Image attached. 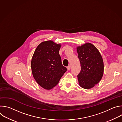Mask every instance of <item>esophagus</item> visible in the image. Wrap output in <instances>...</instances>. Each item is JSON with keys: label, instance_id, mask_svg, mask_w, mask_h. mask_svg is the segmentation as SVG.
<instances>
[{"label": "esophagus", "instance_id": "esophagus-1", "mask_svg": "<svg viewBox=\"0 0 122 122\" xmlns=\"http://www.w3.org/2000/svg\"><path fill=\"white\" fill-rule=\"evenodd\" d=\"M71 66H67V67H66V68H67V69L68 71H69V70H70L71 69Z\"/></svg>", "mask_w": 122, "mask_h": 122}]
</instances>
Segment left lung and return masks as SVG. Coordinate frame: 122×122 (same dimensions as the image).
<instances>
[{
    "instance_id": "obj_1",
    "label": "left lung",
    "mask_w": 122,
    "mask_h": 122,
    "mask_svg": "<svg viewBox=\"0 0 122 122\" xmlns=\"http://www.w3.org/2000/svg\"><path fill=\"white\" fill-rule=\"evenodd\" d=\"M81 71L78 75L79 85L84 89H90L101 80L104 72L102 56L97 48L90 43L78 47Z\"/></svg>"
}]
</instances>
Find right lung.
I'll list each match as a JSON object with an SVG mask.
<instances>
[{"mask_svg":"<svg viewBox=\"0 0 122 122\" xmlns=\"http://www.w3.org/2000/svg\"><path fill=\"white\" fill-rule=\"evenodd\" d=\"M60 47V44L51 41H44L38 45L33 54L31 63L33 76L45 89L56 86L67 71L59 54Z\"/></svg>","mask_w":122,"mask_h":122,"instance_id":"obj_1","label":"right lung"}]
</instances>
